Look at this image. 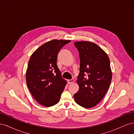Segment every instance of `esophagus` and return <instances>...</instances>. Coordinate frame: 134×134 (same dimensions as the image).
Returning a JSON list of instances; mask_svg holds the SVG:
<instances>
[{
    "label": "esophagus",
    "mask_w": 134,
    "mask_h": 134,
    "mask_svg": "<svg viewBox=\"0 0 134 134\" xmlns=\"http://www.w3.org/2000/svg\"><path fill=\"white\" fill-rule=\"evenodd\" d=\"M74 82V80L73 79H69V80H67V82L68 84H71L72 83H73Z\"/></svg>",
    "instance_id": "obj_1"
}]
</instances>
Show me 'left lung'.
I'll list each match as a JSON object with an SVG mask.
<instances>
[{
    "label": "left lung",
    "mask_w": 134,
    "mask_h": 134,
    "mask_svg": "<svg viewBox=\"0 0 134 134\" xmlns=\"http://www.w3.org/2000/svg\"><path fill=\"white\" fill-rule=\"evenodd\" d=\"M80 58V72L76 82L79 91L74 95L75 102L84 108H91L100 102L107 92L112 80L108 56L96 43L74 42Z\"/></svg>",
    "instance_id": "8db88e82"
}]
</instances>
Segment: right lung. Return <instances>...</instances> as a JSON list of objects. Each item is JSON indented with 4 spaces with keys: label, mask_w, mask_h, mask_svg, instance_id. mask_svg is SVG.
<instances>
[{
    "label": "right lung",
    "mask_w": 134,
    "mask_h": 134,
    "mask_svg": "<svg viewBox=\"0 0 134 134\" xmlns=\"http://www.w3.org/2000/svg\"><path fill=\"white\" fill-rule=\"evenodd\" d=\"M70 40H54L42 44L31 56L26 72L28 88L45 107L57 104L66 84L57 65L58 55Z\"/></svg>",
    "instance_id": "obj_1"
}]
</instances>
